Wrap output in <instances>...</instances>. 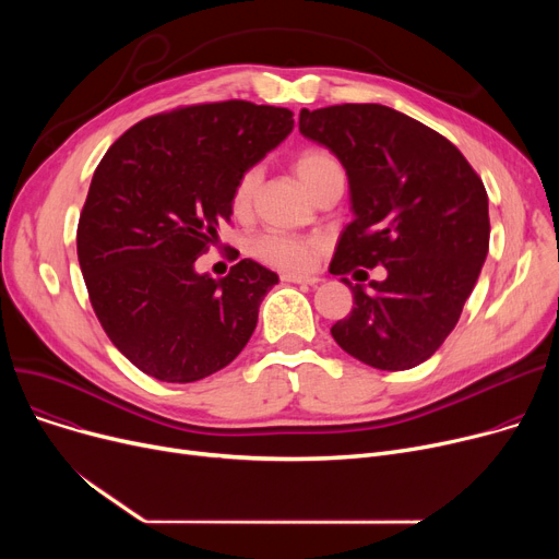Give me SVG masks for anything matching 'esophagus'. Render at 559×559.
Listing matches in <instances>:
<instances>
[{
    "label": "esophagus",
    "mask_w": 559,
    "mask_h": 559,
    "mask_svg": "<svg viewBox=\"0 0 559 559\" xmlns=\"http://www.w3.org/2000/svg\"><path fill=\"white\" fill-rule=\"evenodd\" d=\"M285 283H297V285H317L321 278L319 276H301V274H283L281 276Z\"/></svg>",
    "instance_id": "34e87169"
}]
</instances>
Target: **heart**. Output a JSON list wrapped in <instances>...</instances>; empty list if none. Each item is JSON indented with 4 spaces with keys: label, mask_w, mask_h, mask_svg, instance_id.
<instances>
[{
    "label": "heart",
    "mask_w": 559,
    "mask_h": 559,
    "mask_svg": "<svg viewBox=\"0 0 559 559\" xmlns=\"http://www.w3.org/2000/svg\"><path fill=\"white\" fill-rule=\"evenodd\" d=\"M340 171H342V165L337 163V158L326 150H319V146H310V150H304L295 158V174L299 176V181L306 186L310 194H314L321 183H326L333 174H340ZM260 176H262L260 167H249L240 176L238 183H235L230 203H233V211L238 215L249 213L260 186ZM317 249H319V242L312 238H297V235H283V233H264L251 245V251L255 258L272 264V267L287 270V272L308 270L314 262Z\"/></svg>",
    "instance_id": "b5f03b06"
}]
</instances>
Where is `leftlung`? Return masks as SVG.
Masks as SVG:
<instances>
[{
  "mask_svg": "<svg viewBox=\"0 0 559 559\" xmlns=\"http://www.w3.org/2000/svg\"><path fill=\"white\" fill-rule=\"evenodd\" d=\"M299 131L331 150L348 176L354 222L329 270L354 292V310L331 335L369 367L413 369L455 329L480 276L485 186L455 144L390 106L304 108ZM376 263L389 270L385 282L365 288L343 278Z\"/></svg>",
  "mask_w": 559,
  "mask_h": 559,
  "instance_id": "1",
  "label": "left lung"
}]
</instances>
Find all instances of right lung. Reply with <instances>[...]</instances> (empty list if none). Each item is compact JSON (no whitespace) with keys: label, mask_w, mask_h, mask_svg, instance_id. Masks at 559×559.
I'll return each mask as SVG.
<instances>
[{"label":"right lung","mask_w":559,"mask_h":559,"mask_svg":"<svg viewBox=\"0 0 559 559\" xmlns=\"http://www.w3.org/2000/svg\"><path fill=\"white\" fill-rule=\"evenodd\" d=\"M292 110L251 102L163 112L115 140L76 230L87 295L110 342L146 376L194 383L240 356L278 276L245 258L228 276L194 260L233 213V188L292 133Z\"/></svg>","instance_id":"add662e5"}]
</instances>
